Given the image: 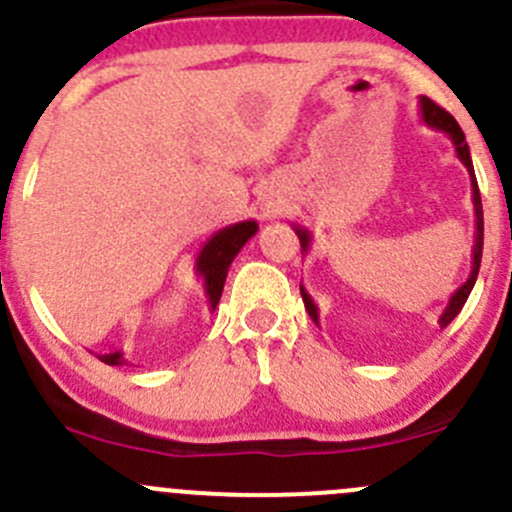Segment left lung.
<instances>
[{
    "mask_svg": "<svg viewBox=\"0 0 512 512\" xmlns=\"http://www.w3.org/2000/svg\"><path fill=\"white\" fill-rule=\"evenodd\" d=\"M421 118L423 123H426L428 128H436V131L446 133L448 138L453 141V146H456V156L461 158V163L468 168V175H471V188H473V208H476V242H473V257H471V275H468V280L463 282L461 287L456 289V292L451 294V299H448L446 309H443L441 319H438V324L441 327H448V324L456 319V314L461 312L463 304H466L468 294H471L473 285H476L478 280V270H480V257H483V203H480V190H478V180H476V173H473V160H471V151H468V143H466V136H463L461 126L456 123V118L451 116L448 111H443L438 103H433L431 98L421 96ZM294 232H297L299 237V245H302V250L307 252L309 250V242H312V232L304 230V227H297L294 225ZM299 292H302V299H304V309L309 312V317H312L314 324H319V309L317 304H314V299L309 297L307 289L299 285Z\"/></svg>",
    "mask_w": 512,
    "mask_h": 512,
    "instance_id": "8db88e82",
    "label": "left lung"
}]
</instances>
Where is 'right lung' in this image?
Returning a JSON list of instances; mask_svg holds the SVG:
<instances>
[{
	"instance_id": "1",
	"label": "right lung",
	"mask_w": 512,
	"mask_h": 512,
	"mask_svg": "<svg viewBox=\"0 0 512 512\" xmlns=\"http://www.w3.org/2000/svg\"><path fill=\"white\" fill-rule=\"evenodd\" d=\"M255 232H257L255 220H242V223L227 225L223 230L215 232V235L205 242L203 250H200L198 260H195V272H198L205 282V294H208L210 312H215V307H218L220 294H223V287H225L227 270H230L232 260H235L237 252L242 250V245H245ZM98 359L108 366L128 364L121 352L98 354Z\"/></svg>"
}]
</instances>
